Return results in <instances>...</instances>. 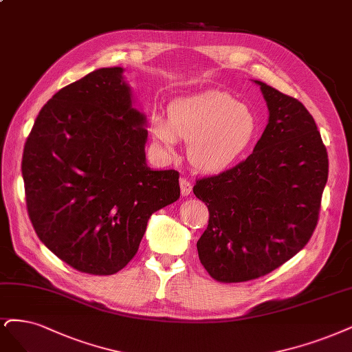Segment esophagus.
<instances>
[{
    "label": "esophagus",
    "instance_id": "34e87169",
    "mask_svg": "<svg viewBox=\"0 0 352 352\" xmlns=\"http://www.w3.org/2000/svg\"><path fill=\"white\" fill-rule=\"evenodd\" d=\"M179 184H180V193H182V197L190 195V192H192L190 182H189L188 179H185V177H182Z\"/></svg>",
    "mask_w": 352,
    "mask_h": 352
}]
</instances>
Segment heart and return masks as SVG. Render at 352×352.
Listing matches in <instances>:
<instances>
[{"mask_svg": "<svg viewBox=\"0 0 352 352\" xmlns=\"http://www.w3.org/2000/svg\"><path fill=\"white\" fill-rule=\"evenodd\" d=\"M256 132L250 109L233 96L207 90L176 99L168 118L154 113L150 134L159 150L172 157L179 140L188 142V160L201 172L214 173L233 164Z\"/></svg>", "mask_w": 352, "mask_h": 352, "instance_id": "1", "label": "heart"}]
</instances>
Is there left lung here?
Returning <instances> with one entry per match:
<instances>
[{
    "label": "left lung",
    "instance_id": "left-lung-1",
    "mask_svg": "<svg viewBox=\"0 0 352 352\" xmlns=\"http://www.w3.org/2000/svg\"><path fill=\"white\" fill-rule=\"evenodd\" d=\"M268 125L245 162L197 182L210 211L197 248L217 281L270 274L306 246L328 182V153L316 122L297 99L259 80Z\"/></svg>",
    "mask_w": 352,
    "mask_h": 352
}]
</instances>
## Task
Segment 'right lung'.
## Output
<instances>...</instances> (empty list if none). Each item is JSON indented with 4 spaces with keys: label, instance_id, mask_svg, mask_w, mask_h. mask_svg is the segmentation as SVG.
<instances>
[{
    "label": "right lung",
    "instance_id": "add662e5",
    "mask_svg": "<svg viewBox=\"0 0 352 352\" xmlns=\"http://www.w3.org/2000/svg\"><path fill=\"white\" fill-rule=\"evenodd\" d=\"M124 68L60 89L36 118L21 173L42 243L72 268L112 275L134 258L153 212L180 197L176 170L145 159L147 116Z\"/></svg>",
    "mask_w": 352,
    "mask_h": 352
}]
</instances>
